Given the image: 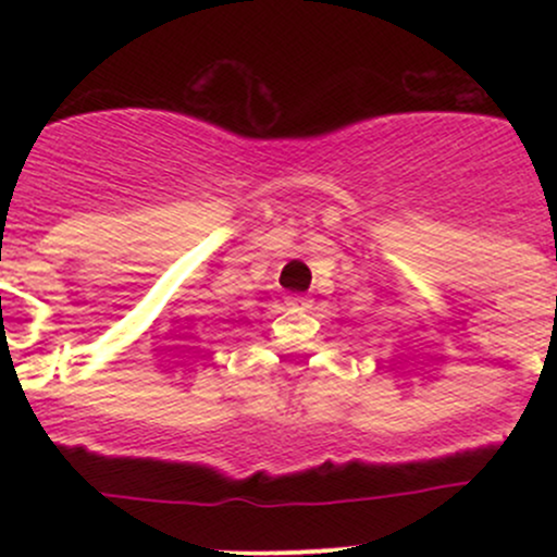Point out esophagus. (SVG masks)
I'll list each match as a JSON object with an SVG mask.
<instances>
[{"mask_svg":"<svg viewBox=\"0 0 557 557\" xmlns=\"http://www.w3.org/2000/svg\"><path fill=\"white\" fill-rule=\"evenodd\" d=\"M287 304L296 306L300 311H309L311 309V298L304 296V293H293V296H287Z\"/></svg>","mask_w":557,"mask_h":557,"instance_id":"esophagus-1","label":"esophagus"}]
</instances>
